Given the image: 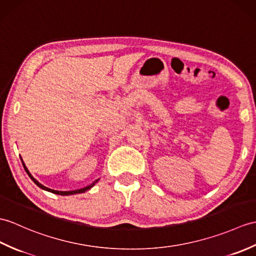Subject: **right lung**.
I'll return each instance as SVG.
<instances>
[{"label":"right lung","mask_w":256,"mask_h":256,"mask_svg":"<svg viewBox=\"0 0 256 256\" xmlns=\"http://www.w3.org/2000/svg\"><path fill=\"white\" fill-rule=\"evenodd\" d=\"M22 164H24V168H25V170H26V172L28 174V176H30V179L37 184V186L40 188H42V190H44V191H48V192H51V193H54V194H58V195H72V194H78V193H84V192H86L87 190H89V188H92L94 184H96L97 182H98V180H96V181H94L90 186H86V188H80V190H75V191H56V190H52V188H46V186H42V184L41 183H39L37 180L34 179V178L30 174V172L28 171V169H27V167L25 166V164H24V162L22 160Z\"/></svg>","instance_id":"obj_1"}]
</instances>
